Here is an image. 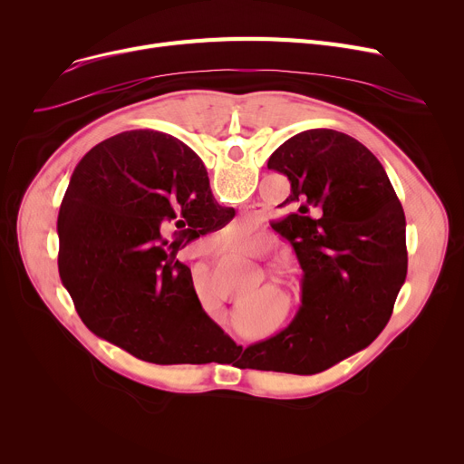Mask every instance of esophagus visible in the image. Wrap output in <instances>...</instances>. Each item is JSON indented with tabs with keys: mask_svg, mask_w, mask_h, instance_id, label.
I'll use <instances>...</instances> for the list:
<instances>
[{
	"mask_svg": "<svg viewBox=\"0 0 464 464\" xmlns=\"http://www.w3.org/2000/svg\"><path fill=\"white\" fill-rule=\"evenodd\" d=\"M250 222H252V224H256V219H250Z\"/></svg>",
	"mask_w": 464,
	"mask_h": 464,
	"instance_id": "esophagus-1",
	"label": "esophagus"
}]
</instances>
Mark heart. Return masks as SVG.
I'll use <instances>...</instances> for the list:
<instances>
[{"instance_id": "obj_1", "label": "heart", "mask_w": 464, "mask_h": 464, "mask_svg": "<svg viewBox=\"0 0 464 464\" xmlns=\"http://www.w3.org/2000/svg\"><path fill=\"white\" fill-rule=\"evenodd\" d=\"M273 248H275V238L271 235L256 233L248 240V252H252V254H266Z\"/></svg>"}]
</instances>
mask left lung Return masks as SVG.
I'll use <instances>...</instances> for the list:
<instances>
[{
    "mask_svg": "<svg viewBox=\"0 0 464 464\" xmlns=\"http://www.w3.org/2000/svg\"><path fill=\"white\" fill-rule=\"evenodd\" d=\"M269 169L291 182L273 229L299 259L303 304L284 331L252 344L248 359L318 374L367 348L392 318L408 269L404 210L378 158L346 133H297Z\"/></svg>",
    "mask_w": 464,
    "mask_h": 464,
    "instance_id": "obj_1",
    "label": "left lung"
}]
</instances>
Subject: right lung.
I'll list each match as a JSON object with an SVG mask.
<instances>
[{"label":"right lung","instance_id":"obj_1","mask_svg":"<svg viewBox=\"0 0 464 464\" xmlns=\"http://www.w3.org/2000/svg\"><path fill=\"white\" fill-rule=\"evenodd\" d=\"M233 216L179 139L135 130L93 146L58 214V271L84 325L156 364H203L242 350L208 318L177 259L182 240ZM173 227L178 238L165 239Z\"/></svg>","mask_w":464,"mask_h":464}]
</instances>
